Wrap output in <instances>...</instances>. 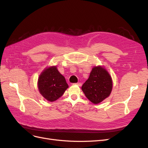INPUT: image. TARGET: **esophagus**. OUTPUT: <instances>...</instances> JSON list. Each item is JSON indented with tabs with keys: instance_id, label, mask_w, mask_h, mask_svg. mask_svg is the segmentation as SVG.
<instances>
[{
	"instance_id": "obj_1",
	"label": "esophagus",
	"mask_w": 148,
	"mask_h": 148,
	"mask_svg": "<svg viewBox=\"0 0 148 148\" xmlns=\"http://www.w3.org/2000/svg\"><path fill=\"white\" fill-rule=\"evenodd\" d=\"M75 84L77 85V86H82V83H76V84Z\"/></svg>"
}]
</instances>
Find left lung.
<instances>
[{"mask_svg":"<svg viewBox=\"0 0 148 148\" xmlns=\"http://www.w3.org/2000/svg\"><path fill=\"white\" fill-rule=\"evenodd\" d=\"M112 79L104 66H94L82 87L83 92L93 104H97L108 97L112 90Z\"/></svg>","mask_w":148,"mask_h":148,"instance_id":"left-lung-1","label":"left lung"}]
</instances>
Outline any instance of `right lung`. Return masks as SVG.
<instances>
[{"label": "right lung", "mask_w": 148, "mask_h": 148, "mask_svg": "<svg viewBox=\"0 0 148 148\" xmlns=\"http://www.w3.org/2000/svg\"><path fill=\"white\" fill-rule=\"evenodd\" d=\"M40 94L46 100L53 102L61 97L69 88L65 77L58 71L56 66L44 69L40 74L38 81Z\"/></svg>", "instance_id": "obj_1"}]
</instances>
